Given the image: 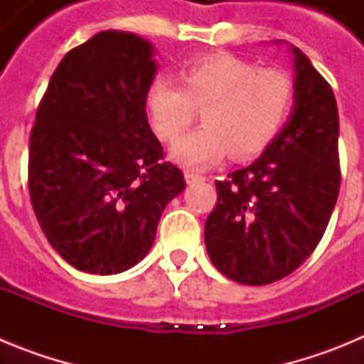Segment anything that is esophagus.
Returning <instances> with one entry per match:
<instances>
[{"label": "esophagus", "instance_id": "34e87169", "mask_svg": "<svg viewBox=\"0 0 364 364\" xmlns=\"http://www.w3.org/2000/svg\"><path fill=\"white\" fill-rule=\"evenodd\" d=\"M184 176H186V182H188V184H195V182H204V180H205V176L197 175V173H193V171H186Z\"/></svg>", "mask_w": 364, "mask_h": 364}]
</instances>
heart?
<instances>
[{"label": "heart", "mask_w": 364, "mask_h": 364, "mask_svg": "<svg viewBox=\"0 0 364 364\" xmlns=\"http://www.w3.org/2000/svg\"><path fill=\"white\" fill-rule=\"evenodd\" d=\"M295 102V83L281 69H259L228 53L205 54L180 69V83L156 76L146 95L154 133L173 142L204 107L200 130L171 147V159L191 169H205L228 153L233 159L260 154L281 133Z\"/></svg>", "instance_id": "heart-1"}]
</instances>
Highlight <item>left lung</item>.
Segmentation results:
<instances>
[{"label":"left lung","mask_w":364,"mask_h":364,"mask_svg":"<svg viewBox=\"0 0 364 364\" xmlns=\"http://www.w3.org/2000/svg\"><path fill=\"white\" fill-rule=\"evenodd\" d=\"M290 50V118L252 166L215 182L218 200L205 220L211 262L240 284H269L295 272L323 239L339 195L336 96L306 54Z\"/></svg>","instance_id":"obj_1"}]
</instances>
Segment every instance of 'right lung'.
<instances>
[{
	"label": "right lung",
	"mask_w": 364,
	"mask_h": 364,
	"mask_svg": "<svg viewBox=\"0 0 364 364\" xmlns=\"http://www.w3.org/2000/svg\"><path fill=\"white\" fill-rule=\"evenodd\" d=\"M153 56V43L133 32H98L65 54L38 107L32 208L50 246L80 272L138 264L162 211L186 188L147 122Z\"/></svg>",
	"instance_id": "right-lung-1"
}]
</instances>
